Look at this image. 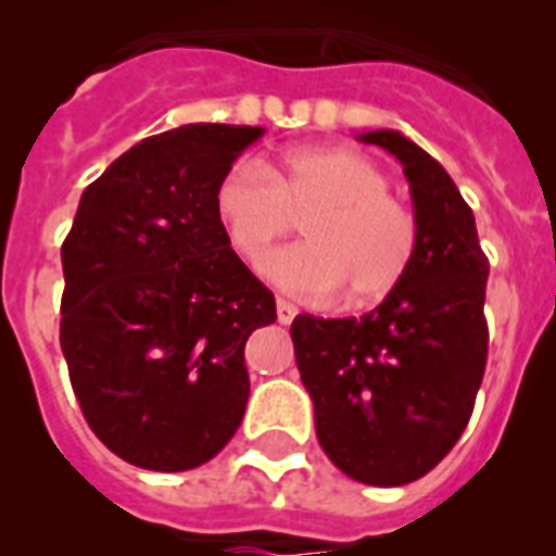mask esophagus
<instances>
[{"label": "esophagus", "instance_id": "esophagus-1", "mask_svg": "<svg viewBox=\"0 0 556 556\" xmlns=\"http://www.w3.org/2000/svg\"><path fill=\"white\" fill-rule=\"evenodd\" d=\"M294 317H296V305L288 303V300H277V320L282 323V326H288Z\"/></svg>", "mask_w": 556, "mask_h": 556}]
</instances>
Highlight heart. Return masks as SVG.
<instances>
[{"instance_id":"b5f03b06","label":"heart","mask_w":556,"mask_h":556,"mask_svg":"<svg viewBox=\"0 0 556 556\" xmlns=\"http://www.w3.org/2000/svg\"><path fill=\"white\" fill-rule=\"evenodd\" d=\"M227 244L262 270L279 239L305 216V244L268 265L274 282L308 300L346 291L355 305L375 303L404 279L418 227L409 207L389 195V176L364 152L343 147L291 150L274 164H236L213 195Z\"/></svg>"}]
</instances>
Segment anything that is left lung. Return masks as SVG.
Returning a JSON list of instances; mask_svg holds the SVG:
<instances>
[{
    "label": "left lung",
    "mask_w": 556,
    "mask_h": 556,
    "mask_svg": "<svg viewBox=\"0 0 556 556\" xmlns=\"http://www.w3.org/2000/svg\"><path fill=\"white\" fill-rule=\"evenodd\" d=\"M404 164L418 242L409 270L364 314L291 323L326 456L355 482L421 479L462 439L488 364V256L447 169L395 129L361 135Z\"/></svg>",
    "instance_id": "left-lung-1"
}]
</instances>
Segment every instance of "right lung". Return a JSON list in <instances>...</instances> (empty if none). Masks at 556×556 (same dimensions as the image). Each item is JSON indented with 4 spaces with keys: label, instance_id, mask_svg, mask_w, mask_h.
<instances>
[{
    "label": "right lung",
    "instance_id": "1",
    "mask_svg": "<svg viewBox=\"0 0 556 556\" xmlns=\"http://www.w3.org/2000/svg\"><path fill=\"white\" fill-rule=\"evenodd\" d=\"M262 126L152 135L83 190L63 242V346L91 432L143 470L204 465L251 395L244 343L277 320L213 195Z\"/></svg>",
    "mask_w": 556,
    "mask_h": 556
}]
</instances>
